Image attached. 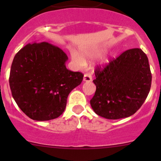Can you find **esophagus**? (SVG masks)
Here are the masks:
<instances>
[{
    "label": "esophagus",
    "instance_id": "obj_1",
    "mask_svg": "<svg viewBox=\"0 0 161 161\" xmlns=\"http://www.w3.org/2000/svg\"><path fill=\"white\" fill-rule=\"evenodd\" d=\"M92 79V76H91L90 74H89V73H85L83 77V80L85 81V82H91Z\"/></svg>",
    "mask_w": 161,
    "mask_h": 161
}]
</instances>
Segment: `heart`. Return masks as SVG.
Returning a JSON list of instances; mask_svg holds the SVG:
<instances>
[{
	"label": "heart",
	"mask_w": 161,
	"mask_h": 161,
	"mask_svg": "<svg viewBox=\"0 0 161 161\" xmlns=\"http://www.w3.org/2000/svg\"><path fill=\"white\" fill-rule=\"evenodd\" d=\"M104 50L105 47H100L95 48V49L84 51L83 53H82V56L80 53H78L77 51L73 50V51H71V56L73 61H74L79 67H83L86 64L85 58L92 59V58H97V57H99L100 55H101ZM104 61H106V58H104Z\"/></svg>",
	"instance_id": "b5f03b06"
}]
</instances>
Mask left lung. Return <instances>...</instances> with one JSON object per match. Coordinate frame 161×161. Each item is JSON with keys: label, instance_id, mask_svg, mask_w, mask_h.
<instances>
[{"label": "left lung", "instance_id": "1", "mask_svg": "<svg viewBox=\"0 0 161 161\" xmlns=\"http://www.w3.org/2000/svg\"><path fill=\"white\" fill-rule=\"evenodd\" d=\"M97 86L91 99L92 110L107 119H120L134 114L147 99L152 75L148 58L141 49L123 52L104 67L95 69Z\"/></svg>", "mask_w": 161, "mask_h": 161}]
</instances>
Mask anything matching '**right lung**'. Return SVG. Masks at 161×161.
<instances>
[{
    "label": "right lung",
    "instance_id": "obj_1",
    "mask_svg": "<svg viewBox=\"0 0 161 161\" xmlns=\"http://www.w3.org/2000/svg\"><path fill=\"white\" fill-rule=\"evenodd\" d=\"M68 56L47 43L27 44L14 56L9 84L16 103L36 121H48L62 114L69 94L80 85L83 74L67 69Z\"/></svg>",
    "mask_w": 161,
    "mask_h": 161
}]
</instances>
